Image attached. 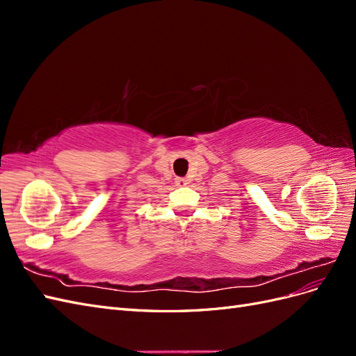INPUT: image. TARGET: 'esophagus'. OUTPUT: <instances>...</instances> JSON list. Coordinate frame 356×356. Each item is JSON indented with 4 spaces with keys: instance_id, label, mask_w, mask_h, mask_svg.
Masks as SVG:
<instances>
[{
    "instance_id": "esophagus-1",
    "label": "esophagus",
    "mask_w": 356,
    "mask_h": 356,
    "mask_svg": "<svg viewBox=\"0 0 356 356\" xmlns=\"http://www.w3.org/2000/svg\"><path fill=\"white\" fill-rule=\"evenodd\" d=\"M175 184H177L178 187H184V186L188 184V181H187L186 178H177V179H175Z\"/></svg>"
}]
</instances>
